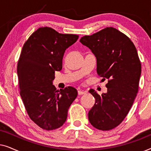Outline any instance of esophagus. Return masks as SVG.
Segmentation results:
<instances>
[{
	"label": "esophagus",
	"instance_id": "34e87169",
	"mask_svg": "<svg viewBox=\"0 0 151 151\" xmlns=\"http://www.w3.org/2000/svg\"><path fill=\"white\" fill-rule=\"evenodd\" d=\"M78 95H80V96H81V95H84V94H86V92L84 91H81V90H79L78 91Z\"/></svg>",
	"mask_w": 151,
	"mask_h": 151
}]
</instances>
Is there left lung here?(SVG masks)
<instances>
[{
	"mask_svg": "<svg viewBox=\"0 0 151 151\" xmlns=\"http://www.w3.org/2000/svg\"><path fill=\"white\" fill-rule=\"evenodd\" d=\"M80 42L96 57L98 75L102 81L108 80L106 93L89 91L96 102L88 120L97 129L111 130L127 116L138 92L142 66L137 49L129 37L111 27L82 37Z\"/></svg>",
	"mask_w": 151,
	"mask_h": 151,
	"instance_id": "8db88e82",
	"label": "left lung"
}]
</instances>
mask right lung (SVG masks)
Here are the masks:
<instances>
[{
  "label": "right lung",
  "instance_id": "1",
  "mask_svg": "<svg viewBox=\"0 0 151 151\" xmlns=\"http://www.w3.org/2000/svg\"><path fill=\"white\" fill-rule=\"evenodd\" d=\"M78 37L42 27L22 47L17 66L20 94L31 119L42 129L51 131L62 127L78 96L72 86L57 91L52 82L55 71L63 68L65 50Z\"/></svg>",
  "mask_w": 151,
  "mask_h": 151
}]
</instances>
